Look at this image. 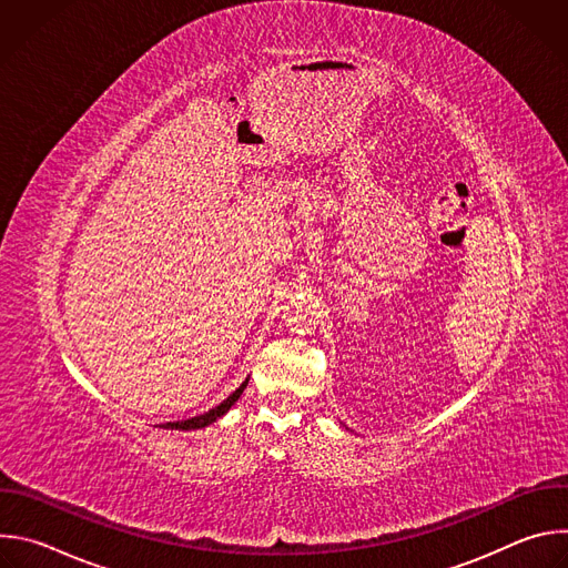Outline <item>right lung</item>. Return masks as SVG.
<instances>
[{"mask_svg":"<svg viewBox=\"0 0 568 568\" xmlns=\"http://www.w3.org/2000/svg\"><path fill=\"white\" fill-rule=\"evenodd\" d=\"M247 384H250V379H245L242 382L226 399H222L217 407H213V409H209L206 414H202V416H195V418H189V420H178V423H166L164 427L166 429H182V432H189V429H202V427H206V425H211V423H215L217 418H222L233 404L237 402V397L242 395V390L247 388Z\"/></svg>","mask_w":568,"mask_h":568,"instance_id":"obj_1","label":"right lung"}]
</instances>
